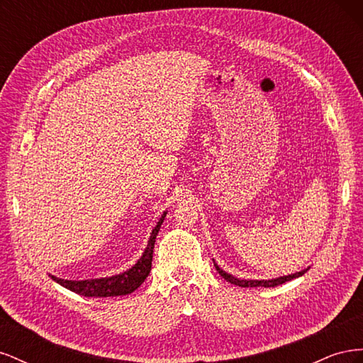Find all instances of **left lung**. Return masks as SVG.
<instances>
[{
  "label": "left lung",
  "instance_id": "1",
  "mask_svg": "<svg viewBox=\"0 0 363 363\" xmlns=\"http://www.w3.org/2000/svg\"><path fill=\"white\" fill-rule=\"evenodd\" d=\"M215 268L216 271L219 272V276H221L223 279H225L227 281H230L232 284H236V286H240V288H259V286H263V288H274V286H279V284H283L286 283L292 279H296L303 276V274L309 269L306 268L300 272H295V274H289V276H283V277H277V279H271V280H240V279H236L233 277L232 274H227L225 271H223L221 268H219L216 263H215Z\"/></svg>",
  "mask_w": 363,
  "mask_h": 363
}]
</instances>
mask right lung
<instances>
[{"label":"right lung","mask_w":363,"mask_h":363,"mask_svg":"<svg viewBox=\"0 0 363 363\" xmlns=\"http://www.w3.org/2000/svg\"><path fill=\"white\" fill-rule=\"evenodd\" d=\"M164 216H167V212H163L157 225L152 228L151 236L148 239V245L145 251L142 252L140 259L125 272L118 274V276H112V277L92 279V280H63L56 276H51V279L54 281H57L59 284H62L63 288H67L83 296H118V295L131 294L145 281V279L148 277V274L151 271L152 250H155L156 236L159 233Z\"/></svg>","instance_id":"obj_1"}]
</instances>
